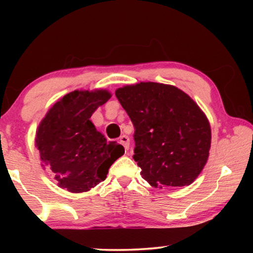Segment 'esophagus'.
I'll list each match as a JSON object with an SVG mask.
<instances>
[{
    "mask_svg": "<svg viewBox=\"0 0 253 253\" xmlns=\"http://www.w3.org/2000/svg\"><path fill=\"white\" fill-rule=\"evenodd\" d=\"M120 141H121V144L123 145L124 148H126V151L129 150V146H130V139H129V137L126 136V134H123V136H121Z\"/></svg>",
    "mask_w": 253,
    "mask_h": 253,
    "instance_id": "34e87169",
    "label": "esophagus"
}]
</instances>
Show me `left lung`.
<instances>
[{
    "mask_svg": "<svg viewBox=\"0 0 253 253\" xmlns=\"http://www.w3.org/2000/svg\"><path fill=\"white\" fill-rule=\"evenodd\" d=\"M134 126L133 159L154 188L190 185L205 167L211 126L199 106L172 85L140 82L117 88Z\"/></svg>",
    "mask_w": 253,
    "mask_h": 253,
    "instance_id": "obj_1",
    "label": "left lung"
}]
</instances>
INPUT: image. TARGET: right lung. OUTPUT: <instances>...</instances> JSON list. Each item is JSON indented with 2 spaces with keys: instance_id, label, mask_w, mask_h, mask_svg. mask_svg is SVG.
<instances>
[{
  "instance_id": "1",
  "label": "right lung",
  "mask_w": 253,
  "mask_h": 253,
  "mask_svg": "<svg viewBox=\"0 0 253 253\" xmlns=\"http://www.w3.org/2000/svg\"><path fill=\"white\" fill-rule=\"evenodd\" d=\"M110 96L107 89H76L54 103L38 126L41 166L69 192L89 191L105 181L110 166L124 154L122 145L107 141L89 120Z\"/></svg>"
}]
</instances>
